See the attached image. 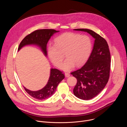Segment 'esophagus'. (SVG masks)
Returning a JSON list of instances; mask_svg holds the SVG:
<instances>
[{
  "instance_id": "obj_1",
  "label": "esophagus",
  "mask_w": 127,
  "mask_h": 127,
  "mask_svg": "<svg viewBox=\"0 0 127 127\" xmlns=\"http://www.w3.org/2000/svg\"><path fill=\"white\" fill-rule=\"evenodd\" d=\"M65 75L66 77H69L70 76V74L68 73V72H65Z\"/></svg>"
}]
</instances>
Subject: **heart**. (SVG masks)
<instances>
[{"mask_svg": "<svg viewBox=\"0 0 127 127\" xmlns=\"http://www.w3.org/2000/svg\"><path fill=\"white\" fill-rule=\"evenodd\" d=\"M92 42L87 35L73 32H66L55 40L54 44L48 48V57L56 66L58 67L64 54L66 60L60 66L64 71H69L75 66L83 64L89 57L92 50Z\"/></svg>", "mask_w": 127, "mask_h": 127, "instance_id": "b5f03b06", "label": "heart"}]
</instances>
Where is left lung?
<instances>
[{
  "instance_id": "1",
  "label": "left lung",
  "mask_w": 127,
  "mask_h": 127,
  "mask_svg": "<svg viewBox=\"0 0 127 127\" xmlns=\"http://www.w3.org/2000/svg\"><path fill=\"white\" fill-rule=\"evenodd\" d=\"M85 32L95 39L91 54L85 64L71 73L77 79L74 95L83 100L96 96L105 86L110 77L111 54L106 40L93 31L86 29H74Z\"/></svg>"
}]
</instances>
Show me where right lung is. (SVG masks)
<instances>
[{
    "mask_svg": "<svg viewBox=\"0 0 127 127\" xmlns=\"http://www.w3.org/2000/svg\"><path fill=\"white\" fill-rule=\"evenodd\" d=\"M59 32V31L53 29L36 30L27 35L22 40L18 48V51L25 46L33 45L39 47L44 55L47 56V43L52 36ZM64 78L65 76L62 72L57 69L51 68L48 81L42 89L37 91H32L25 87L24 88L29 95L35 99L39 100L47 99L55 93L58 85Z\"/></svg>",
    "mask_w": 127,
    "mask_h": 127,
    "instance_id": "obj_1",
    "label": "right lung"
}]
</instances>
